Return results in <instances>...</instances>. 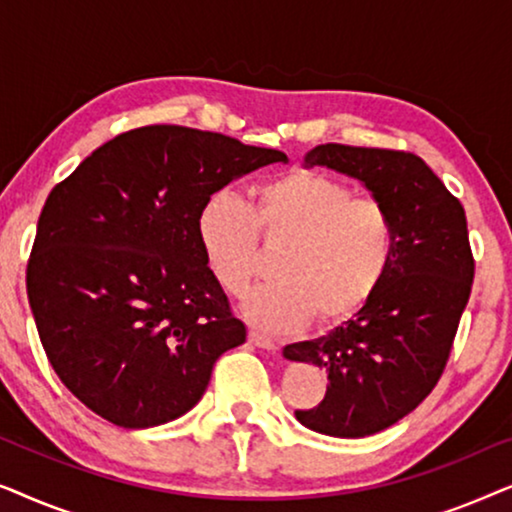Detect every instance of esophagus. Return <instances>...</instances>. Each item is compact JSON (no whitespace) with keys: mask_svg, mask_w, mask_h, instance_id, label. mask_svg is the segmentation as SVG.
Masks as SVG:
<instances>
[{"mask_svg":"<svg viewBox=\"0 0 512 512\" xmlns=\"http://www.w3.org/2000/svg\"><path fill=\"white\" fill-rule=\"evenodd\" d=\"M249 342H251V345L261 347V349H268V352H275V349H277L275 342H272L270 338H265V335L258 333V331H249Z\"/></svg>","mask_w":512,"mask_h":512,"instance_id":"obj_1","label":"esophagus"}]
</instances>
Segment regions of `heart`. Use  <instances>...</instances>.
<instances>
[{
	"label": "heart",
	"instance_id": "heart-1",
	"mask_svg": "<svg viewBox=\"0 0 512 512\" xmlns=\"http://www.w3.org/2000/svg\"><path fill=\"white\" fill-rule=\"evenodd\" d=\"M198 240L209 272L233 296L261 272V240L284 242L275 261L279 279L251 291L244 314L265 331L286 333L312 317L328 326L361 312L391 268L396 223L384 202L298 167L258 181L249 205L212 195L198 214Z\"/></svg>",
	"mask_w": 512,
	"mask_h": 512
}]
</instances>
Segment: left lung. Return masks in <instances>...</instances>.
Returning a JSON list of instances; mask_svg holds the SVG:
<instances>
[{"instance_id": "left-lung-1", "label": "left lung", "mask_w": 512, "mask_h": 512, "mask_svg": "<svg viewBox=\"0 0 512 512\" xmlns=\"http://www.w3.org/2000/svg\"><path fill=\"white\" fill-rule=\"evenodd\" d=\"M305 165L359 179L396 223L394 258L373 300L331 333L284 347L289 361L328 373L324 401L296 410L298 422L335 438L373 436L415 410L450 359L475 275L466 214L415 153L321 144Z\"/></svg>"}]
</instances>
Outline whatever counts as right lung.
Instances as JSON below:
<instances>
[{
  "label": "right lung",
  "instance_id": "1",
  "mask_svg": "<svg viewBox=\"0 0 512 512\" xmlns=\"http://www.w3.org/2000/svg\"><path fill=\"white\" fill-rule=\"evenodd\" d=\"M277 149L184 125H146L95 149L46 198L27 298L62 384L123 429L172 422L216 359L247 340L209 272L198 214Z\"/></svg>",
  "mask_w": 512,
  "mask_h": 512
}]
</instances>
